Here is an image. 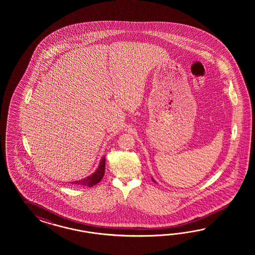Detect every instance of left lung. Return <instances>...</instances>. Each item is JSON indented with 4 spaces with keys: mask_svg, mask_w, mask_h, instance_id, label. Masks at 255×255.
<instances>
[{
    "mask_svg": "<svg viewBox=\"0 0 255 255\" xmlns=\"http://www.w3.org/2000/svg\"><path fill=\"white\" fill-rule=\"evenodd\" d=\"M152 178V180H153V182H155V183H156V181H155L154 179H153V178Z\"/></svg>",
    "mask_w": 255,
    "mask_h": 255,
    "instance_id": "1",
    "label": "left lung"
}]
</instances>
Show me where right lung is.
Masks as SVG:
<instances>
[{
  "label": "right lung",
  "mask_w": 255,
  "mask_h": 255,
  "mask_svg": "<svg viewBox=\"0 0 255 255\" xmlns=\"http://www.w3.org/2000/svg\"><path fill=\"white\" fill-rule=\"evenodd\" d=\"M105 167H106V156H103L101 158L100 162L98 167L93 172L92 175L88 176L84 178H81L79 180L72 181L70 182L71 184L77 186H84V187H93L99 183L101 179L104 177L105 174Z\"/></svg>",
  "instance_id": "add662e5"
}]
</instances>
